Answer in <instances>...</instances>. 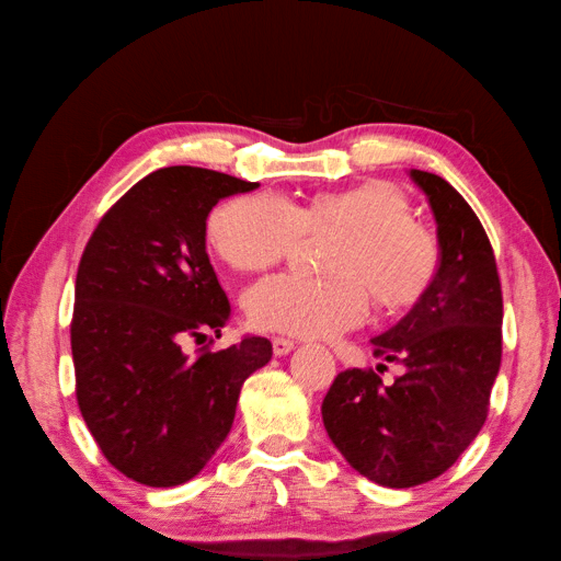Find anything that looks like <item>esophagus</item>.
I'll use <instances>...</instances> for the list:
<instances>
[{"label": "esophagus", "mask_w": 561, "mask_h": 561, "mask_svg": "<svg viewBox=\"0 0 561 561\" xmlns=\"http://www.w3.org/2000/svg\"><path fill=\"white\" fill-rule=\"evenodd\" d=\"M272 351H274V355H289L291 351H294V341H289V339H272Z\"/></svg>", "instance_id": "34e87169"}]
</instances>
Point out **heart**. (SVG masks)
<instances>
[{
  "label": "heart",
  "mask_w": 561,
  "mask_h": 561,
  "mask_svg": "<svg viewBox=\"0 0 561 561\" xmlns=\"http://www.w3.org/2000/svg\"><path fill=\"white\" fill-rule=\"evenodd\" d=\"M341 230L325 254V277L274 274L254 284L245 311L254 329L333 335L368 316V291L385 309H407L432 287L442 264L434 230L410 216L392 183L316 193L294 206L279 193L238 196L210 213L208 238L232 270L260 272L297 248L304 232Z\"/></svg>",
  "instance_id": "b5f03b06"
}]
</instances>
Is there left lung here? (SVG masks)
Returning <instances> with one entry per match:
<instances>
[{
  "instance_id": "left-lung-1",
  "label": "left lung",
  "mask_w": 561,
  "mask_h": 561,
  "mask_svg": "<svg viewBox=\"0 0 561 561\" xmlns=\"http://www.w3.org/2000/svg\"><path fill=\"white\" fill-rule=\"evenodd\" d=\"M434 210L442 264L424 297L373 353L402 365L392 385L375 370L339 373L321 414L345 461L387 488L442 476L488 416L503 355V291L481 220L449 181L412 169Z\"/></svg>"
}]
</instances>
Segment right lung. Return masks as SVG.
Wrapping results in <instances>:
<instances>
[{
	"mask_svg": "<svg viewBox=\"0 0 561 561\" xmlns=\"http://www.w3.org/2000/svg\"><path fill=\"white\" fill-rule=\"evenodd\" d=\"M198 167L137 181L90 236L78 264L70 348L80 414L119 473L151 488L191 481L236 420L240 387L267 365L272 343L248 335L226 351L206 339L230 304L206 252V218L220 198L254 191Z\"/></svg>",
	"mask_w": 561,
	"mask_h": 561,
	"instance_id": "right-lung-1",
	"label": "right lung"
}]
</instances>
